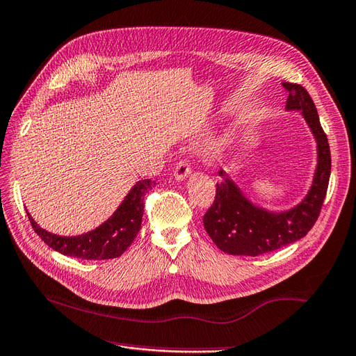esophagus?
I'll list each match as a JSON object with an SVG mask.
<instances>
[{
  "mask_svg": "<svg viewBox=\"0 0 356 356\" xmlns=\"http://www.w3.org/2000/svg\"><path fill=\"white\" fill-rule=\"evenodd\" d=\"M172 172H175V179L176 180H184L189 175H191V165H189L188 161L181 159V161L177 162L176 168H175V171H172Z\"/></svg>",
  "mask_w": 356,
  "mask_h": 356,
  "instance_id": "esophagus-1",
  "label": "esophagus"
}]
</instances>
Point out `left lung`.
I'll return each mask as SVG.
<instances>
[{
    "label": "left lung",
    "mask_w": 356,
    "mask_h": 356,
    "mask_svg": "<svg viewBox=\"0 0 356 356\" xmlns=\"http://www.w3.org/2000/svg\"><path fill=\"white\" fill-rule=\"evenodd\" d=\"M288 90L286 111H300L317 143V168L307 197L284 212H271L253 204L225 171L218 175L216 200L206 211L203 225L220 250L229 254L258 256L277 250L307 235L320 216L330 177V150L326 134L308 90L282 83Z\"/></svg>",
    "instance_id": "left-lung-1"
}]
</instances>
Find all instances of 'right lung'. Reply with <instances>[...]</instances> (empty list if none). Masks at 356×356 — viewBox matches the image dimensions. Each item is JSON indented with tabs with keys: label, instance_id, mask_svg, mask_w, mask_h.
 <instances>
[{
	"label": "right lung",
	"instance_id": "right-lung-1",
	"mask_svg": "<svg viewBox=\"0 0 356 356\" xmlns=\"http://www.w3.org/2000/svg\"><path fill=\"white\" fill-rule=\"evenodd\" d=\"M154 185L156 181H152L150 179L139 180L130 189V193L126 195L111 218H107L97 229L79 236H60L47 232L45 229L40 227L31 218L29 211L27 216L33 230L53 250L65 256H72V258L88 261L113 259L121 256L127 250V247L134 243L140 229V221H143L144 195Z\"/></svg>",
	"mask_w": 356,
	"mask_h": 356
}]
</instances>
